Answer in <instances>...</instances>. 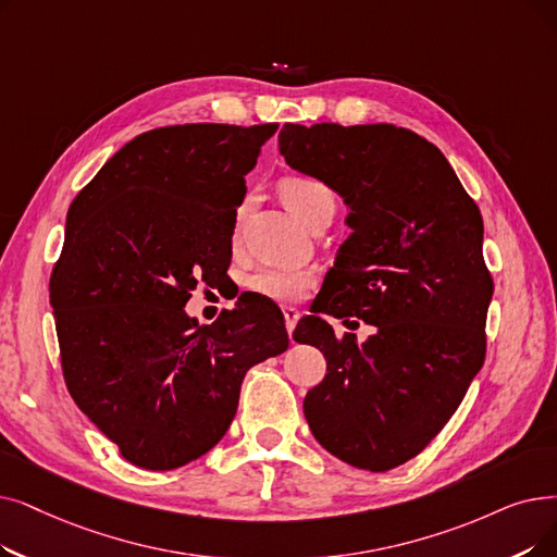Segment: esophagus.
<instances>
[{"label":"esophagus","instance_id":"34e87169","mask_svg":"<svg viewBox=\"0 0 557 557\" xmlns=\"http://www.w3.org/2000/svg\"><path fill=\"white\" fill-rule=\"evenodd\" d=\"M282 313H284V323H286V332L288 336H292V332L296 330V323L300 319V311L296 307H282Z\"/></svg>","mask_w":557,"mask_h":557}]
</instances>
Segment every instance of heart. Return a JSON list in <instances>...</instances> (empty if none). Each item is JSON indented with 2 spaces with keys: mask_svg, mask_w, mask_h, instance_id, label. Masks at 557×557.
Listing matches in <instances>:
<instances>
[{
  "mask_svg": "<svg viewBox=\"0 0 557 557\" xmlns=\"http://www.w3.org/2000/svg\"><path fill=\"white\" fill-rule=\"evenodd\" d=\"M282 198L298 219L309 227L321 213L336 211V198L332 188L317 177H292L282 186ZM244 211V209H240ZM238 211V215H240ZM313 277L305 271H284V269H261L248 277V288L263 298L277 302H292L302 298L311 286Z\"/></svg>",
  "mask_w": 557,
  "mask_h": 557,
  "instance_id": "b5f03b06",
  "label": "heart"
}]
</instances>
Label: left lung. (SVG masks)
Returning a JSON list of instances; mask_svg holds the SVG:
<instances>
[{
  "mask_svg": "<svg viewBox=\"0 0 557 557\" xmlns=\"http://www.w3.org/2000/svg\"><path fill=\"white\" fill-rule=\"evenodd\" d=\"M280 154L350 211L319 311L375 325L359 344L321 317L298 323L296 342L327 361L305 419L344 462L396 469L437 437L485 361L494 282L480 209L440 148L396 125L286 123Z\"/></svg>",
  "mask_w": 557,
  "mask_h": 557,
  "instance_id": "8db88e82",
  "label": "left lung"
}]
</instances>
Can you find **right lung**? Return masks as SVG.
<instances>
[{
  "label": "right lung",
  "mask_w": 557,
  "mask_h": 557,
  "mask_svg": "<svg viewBox=\"0 0 557 557\" xmlns=\"http://www.w3.org/2000/svg\"><path fill=\"white\" fill-rule=\"evenodd\" d=\"M275 123L175 125L120 148L72 200L50 280L70 396L127 462L171 471L219 444L240 382L288 348L259 298L200 325L190 292L230 265L246 175Z\"/></svg>",
  "instance_id": "right-lung-1"
}]
</instances>
